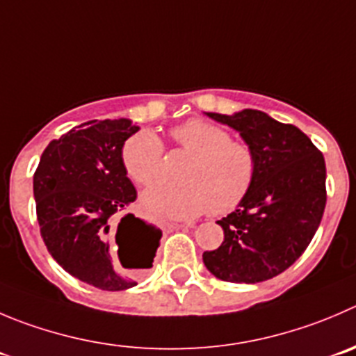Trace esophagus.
Wrapping results in <instances>:
<instances>
[{"mask_svg": "<svg viewBox=\"0 0 356 356\" xmlns=\"http://www.w3.org/2000/svg\"><path fill=\"white\" fill-rule=\"evenodd\" d=\"M168 227H172V229H180V227H194V222H168Z\"/></svg>", "mask_w": 356, "mask_h": 356, "instance_id": "esophagus-1", "label": "esophagus"}]
</instances>
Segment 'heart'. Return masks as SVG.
<instances>
[{
  "instance_id": "obj_1",
  "label": "heart",
  "mask_w": 356,
  "mask_h": 356,
  "mask_svg": "<svg viewBox=\"0 0 356 356\" xmlns=\"http://www.w3.org/2000/svg\"><path fill=\"white\" fill-rule=\"evenodd\" d=\"M171 140L194 162L181 178L184 187H157L143 195L150 211L178 220L208 211L225 215L248 197L259 175V155L252 145L232 140L229 131L202 118L172 127ZM120 159L125 175L136 185L152 187L161 180L164 147L152 131L125 140Z\"/></svg>"
}]
</instances>
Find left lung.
Here are the masks:
<instances>
[{"label":"left lung","instance_id":"left-lung-1","mask_svg":"<svg viewBox=\"0 0 356 356\" xmlns=\"http://www.w3.org/2000/svg\"><path fill=\"white\" fill-rule=\"evenodd\" d=\"M208 117L239 131L255 148L259 175L239 208L216 222L223 241L202 260L223 282H266L302 255L320 225L327 202L323 154L296 125L264 111Z\"/></svg>","mask_w":356,"mask_h":356}]
</instances>
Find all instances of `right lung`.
Listing matches in <instances>:
<instances>
[{"label":"right lung","mask_w":356,"mask_h":356,"mask_svg":"<svg viewBox=\"0 0 356 356\" xmlns=\"http://www.w3.org/2000/svg\"><path fill=\"white\" fill-rule=\"evenodd\" d=\"M138 129L127 118L73 127L50 141L33 178L40 234L50 255L71 276L110 292L136 285L115 267L111 239L118 252L120 239H129V264L148 269L162 236L152 223L124 213L138 194L120 152ZM118 259L124 266L120 253Z\"/></svg>","instance_id":"right-lung-1"}]
</instances>
